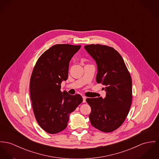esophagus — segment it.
Returning a JSON list of instances; mask_svg holds the SVG:
<instances>
[{
    "label": "esophagus",
    "mask_w": 159,
    "mask_h": 159,
    "mask_svg": "<svg viewBox=\"0 0 159 159\" xmlns=\"http://www.w3.org/2000/svg\"><path fill=\"white\" fill-rule=\"evenodd\" d=\"M82 98H83V102H84V103H85L86 98L85 96H82Z\"/></svg>",
    "instance_id": "1"
}]
</instances>
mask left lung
<instances>
[{
  "instance_id": "8db88e82",
  "label": "left lung",
  "mask_w": 159,
  "mask_h": 159,
  "mask_svg": "<svg viewBox=\"0 0 159 159\" xmlns=\"http://www.w3.org/2000/svg\"><path fill=\"white\" fill-rule=\"evenodd\" d=\"M98 65L96 82L104 86L106 97L87 98L91 108L89 118L98 130L110 133L126 119L132 102V79L121 55L112 47L100 44L85 46Z\"/></svg>"
}]
</instances>
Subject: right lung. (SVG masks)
<instances>
[{
	"instance_id": "obj_1",
	"label": "right lung",
	"mask_w": 159,
	"mask_h": 159,
	"mask_svg": "<svg viewBox=\"0 0 159 159\" xmlns=\"http://www.w3.org/2000/svg\"><path fill=\"white\" fill-rule=\"evenodd\" d=\"M80 47L54 45L39 57L33 68L30 83L33 112L39 126L49 134L64 130L70 114L83 101L80 94L61 91V82L68 79L69 62Z\"/></svg>"
}]
</instances>
